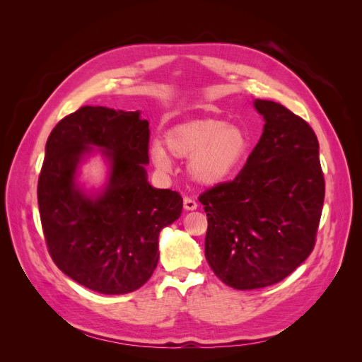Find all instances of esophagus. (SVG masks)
<instances>
[{"label": "esophagus", "mask_w": 362, "mask_h": 362, "mask_svg": "<svg viewBox=\"0 0 362 362\" xmlns=\"http://www.w3.org/2000/svg\"><path fill=\"white\" fill-rule=\"evenodd\" d=\"M184 208H185V210H189V211L196 210V208H198V202H196L192 198H189V196H185V198H184Z\"/></svg>", "instance_id": "esophagus-1"}]
</instances>
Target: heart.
Segmentation results:
<instances>
[{
    "label": "heart",
    "mask_w": 362,
    "mask_h": 362,
    "mask_svg": "<svg viewBox=\"0 0 362 362\" xmlns=\"http://www.w3.org/2000/svg\"><path fill=\"white\" fill-rule=\"evenodd\" d=\"M164 139L173 156L190 160L192 178L204 185L225 181L249 151V137L245 129L228 125L217 117L193 119L178 124L168 131ZM168 153L158 141L149 148L151 158L161 172L172 170L173 161Z\"/></svg>",
    "instance_id": "b5f03b06"
}]
</instances>
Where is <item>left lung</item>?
<instances>
[{
	"label": "left lung",
	"instance_id": "8db88e82",
	"mask_svg": "<svg viewBox=\"0 0 362 362\" xmlns=\"http://www.w3.org/2000/svg\"><path fill=\"white\" fill-rule=\"evenodd\" d=\"M254 105L266 124L245 168L199 196L208 221L205 258L237 290L273 286L310 257L325 201L313 128L278 103Z\"/></svg>",
	"mask_w": 362,
	"mask_h": 362
}]
</instances>
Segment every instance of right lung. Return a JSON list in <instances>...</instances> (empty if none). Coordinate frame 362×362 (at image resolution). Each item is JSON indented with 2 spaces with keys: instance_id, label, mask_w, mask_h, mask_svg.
Listing matches in <instances>:
<instances>
[{
  "instance_id": "obj_1",
  "label": "right lung",
  "mask_w": 362,
  "mask_h": 362,
  "mask_svg": "<svg viewBox=\"0 0 362 362\" xmlns=\"http://www.w3.org/2000/svg\"><path fill=\"white\" fill-rule=\"evenodd\" d=\"M149 122L139 112L84 105L63 117L47 140L37 182L43 235L56 266L103 294L140 288L158 262L160 231L181 216L178 192L148 182ZM100 151L111 163L104 191L76 185L83 156Z\"/></svg>"
}]
</instances>
